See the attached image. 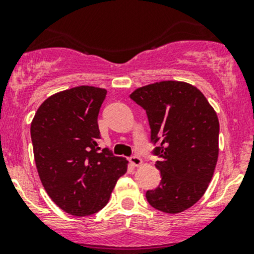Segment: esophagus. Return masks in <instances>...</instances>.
<instances>
[{"label":"esophagus","mask_w":254,"mask_h":254,"mask_svg":"<svg viewBox=\"0 0 254 254\" xmlns=\"http://www.w3.org/2000/svg\"><path fill=\"white\" fill-rule=\"evenodd\" d=\"M129 162L131 163L132 166H135V167H139V166H141L142 160L139 157V156L132 155V156H130V157H129Z\"/></svg>","instance_id":"1"}]
</instances>
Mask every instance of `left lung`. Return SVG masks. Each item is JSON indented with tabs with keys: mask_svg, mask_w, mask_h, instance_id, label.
Segmentation results:
<instances>
[{
	"mask_svg": "<svg viewBox=\"0 0 254 254\" xmlns=\"http://www.w3.org/2000/svg\"><path fill=\"white\" fill-rule=\"evenodd\" d=\"M130 98L142 107L151 129L161 183L146 191L148 204L177 214L205 193L219 156V119L196 87L162 81L140 87Z\"/></svg>",
	"mask_w": 254,
	"mask_h": 254,
	"instance_id": "1",
	"label": "left lung"
}]
</instances>
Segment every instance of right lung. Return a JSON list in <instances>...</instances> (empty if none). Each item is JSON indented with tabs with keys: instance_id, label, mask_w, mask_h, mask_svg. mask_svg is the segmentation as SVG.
Instances as JSON below:
<instances>
[{
	"instance_id": "obj_1",
	"label": "right lung",
	"mask_w": 254,
	"mask_h": 254,
	"mask_svg": "<svg viewBox=\"0 0 254 254\" xmlns=\"http://www.w3.org/2000/svg\"><path fill=\"white\" fill-rule=\"evenodd\" d=\"M107 91L79 86L49 97L30 125L34 160L51 200L67 214L87 216L108 203L127 168L124 157L98 146V114Z\"/></svg>"
}]
</instances>
